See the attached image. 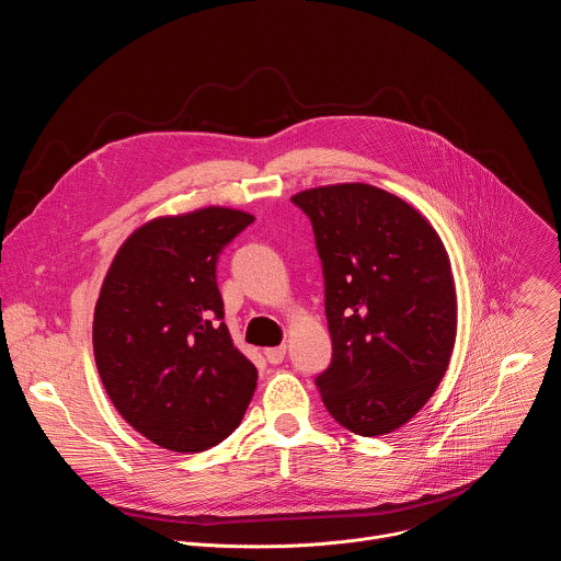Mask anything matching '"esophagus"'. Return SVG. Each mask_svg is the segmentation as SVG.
<instances>
[{
  "label": "esophagus",
  "instance_id": "esophagus-1",
  "mask_svg": "<svg viewBox=\"0 0 561 561\" xmlns=\"http://www.w3.org/2000/svg\"><path fill=\"white\" fill-rule=\"evenodd\" d=\"M287 356V347L285 345H278V347H272V350H265V358L270 365H280Z\"/></svg>",
  "mask_w": 561,
  "mask_h": 561
}]
</instances>
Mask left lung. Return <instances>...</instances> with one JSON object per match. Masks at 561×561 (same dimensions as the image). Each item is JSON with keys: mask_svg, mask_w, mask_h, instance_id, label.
<instances>
[{"mask_svg": "<svg viewBox=\"0 0 561 561\" xmlns=\"http://www.w3.org/2000/svg\"><path fill=\"white\" fill-rule=\"evenodd\" d=\"M291 203L309 216L322 263L333 345L316 378L322 402L352 433H391L426 404L451 360L449 256L428 220L380 187H313Z\"/></svg>", "mask_w": 561, "mask_h": 561, "instance_id": "1", "label": "left lung"}]
</instances>
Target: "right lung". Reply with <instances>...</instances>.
Returning <instances> with one entry per match:
<instances>
[{
	"label": "right lung",
	"mask_w": 561,
	"mask_h": 561,
	"mask_svg": "<svg viewBox=\"0 0 561 561\" xmlns=\"http://www.w3.org/2000/svg\"><path fill=\"white\" fill-rule=\"evenodd\" d=\"M254 216L205 207L154 218L117 252L92 322L101 382L141 435L179 454L207 451L243 420L256 367L222 322L216 263Z\"/></svg>",
	"instance_id": "1"
}]
</instances>
